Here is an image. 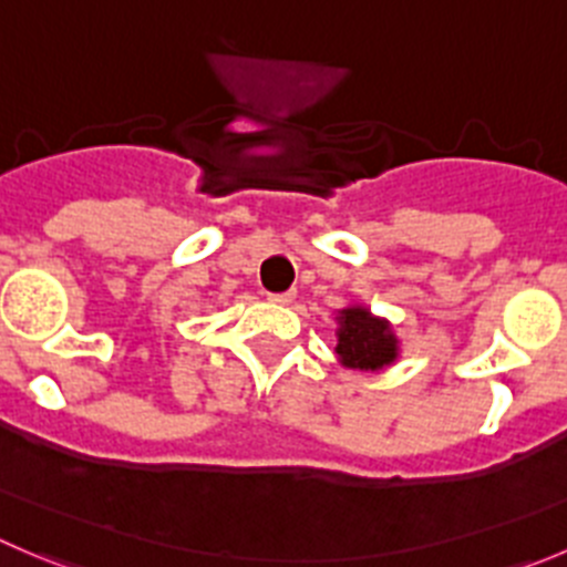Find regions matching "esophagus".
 Segmentation results:
<instances>
[{"instance_id": "esophagus-1", "label": "esophagus", "mask_w": 567, "mask_h": 567, "mask_svg": "<svg viewBox=\"0 0 567 567\" xmlns=\"http://www.w3.org/2000/svg\"><path fill=\"white\" fill-rule=\"evenodd\" d=\"M269 300H272V303L287 306V303H292V300H295V292H275V295H269Z\"/></svg>"}]
</instances>
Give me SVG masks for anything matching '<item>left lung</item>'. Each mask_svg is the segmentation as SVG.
I'll return each mask as SVG.
<instances>
[{
  "label": "left lung",
  "instance_id": "obj_1",
  "mask_svg": "<svg viewBox=\"0 0 567 567\" xmlns=\"http://www.w3.org/2000/svg\"><path fill=\"white\" fill-rule=\"evenodd\" d=\"M337 355L350 370H384L398 359V337L390 322L364 306H348L337 317Z\"/></svg>",
  "mask_w": 567,
  "mask_h": 567
}]
</instances>
